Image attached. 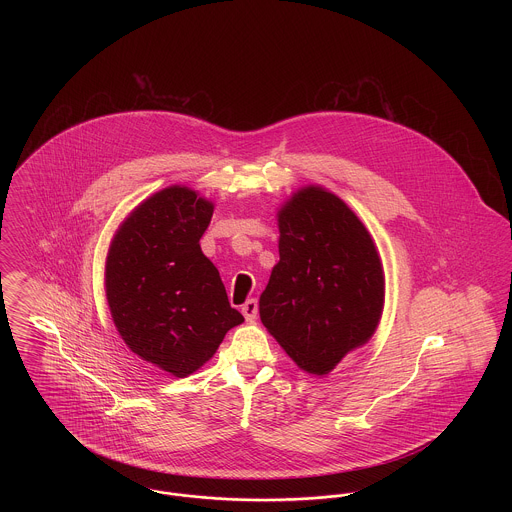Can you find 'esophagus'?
<instances>
[{"label":"esophagus","instance_id":"esophagus-1","mask_svg":"<svg viewBox=\"0 0 512 512\" xmlns=\"http://www.w3.org/2000/svg\"><path fill=\"white\" fill-rule=\"evenodd\" d=\"M257 313H259L257 301L255 299H247L244 305H242V315H244L245 320H255Z\"/></svg>","mask_w":512,"mask_h":512}]
</instances>
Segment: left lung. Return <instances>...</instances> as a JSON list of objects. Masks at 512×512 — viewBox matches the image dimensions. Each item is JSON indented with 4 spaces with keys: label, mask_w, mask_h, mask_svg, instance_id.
I'll list each match as a JSON object with an SVG mask.
<instances>
[{
    "label": "left lung",
    "mask_w": 512,
    "mask_h": 512,
    "mask_svg": "<svg viewBox=\"0 0 512 512\" xmlns=\"http://www.w3.org/2000/svg\"><path fill=\"white\" fill-rule=\"evenodd\" d=\"M280 261L259 299L270 336L301 370L326 376L380 324L386 278L370 232L322 186H303L276 213Z\"/></svg>",
    "instance_id": "left-lung-1"
}]
</instances>
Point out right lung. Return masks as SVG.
<instances>
[{
	"label": "right lung",
	"instance_id": "1",
	"mask_svg": "<svg viewBox=\"0 0 512 512\" xmlns=\"http://www.w3.org/2000/svg\"><path fill=\"white\" fill-rule=\"evenodd\" d=\"M213 211L188 186L163 188L122 220L105 261L107 305L122 341L176 378L205 365L244 322L199 245Z\"/></svg>",
	"mask_w": 512,
	"mask_h": 512
}]
</instances>
